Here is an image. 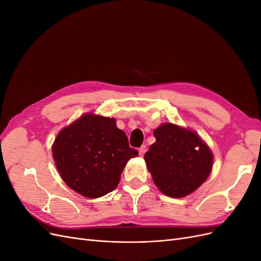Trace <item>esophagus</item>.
<instances>
[{"instance_id": "1", "label": "esophagus", "mask_w": 261, "mask_h": 261, "mask_svg": "<svg viewBox=\"0 0 261 261\" xmlns=\"http://www.w3.org/2000/svg\"><path fill=\"white\" fill-rule=\"evenodd\" d=\"M147 151V147L146 146H141L139 149H138V152H139V155L143 156Z\"/></svg>"}]
</instances>
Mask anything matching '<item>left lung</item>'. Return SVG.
<instances>
[{"instance_id": "1", "label": "left lung", "mask_w": 261, "mask_h": 261, "mask_svg": "<svg viewBox=\"0 0 261 261\" xmlns=\"http://www.w3.org/2000/svg\"><path fill=\"white\" fill-rule=\"evenodd\" d=\"M155 143L144 159L155 186L172 198L198 189L210 175L213 153L196 132L173 123L153 130Z\"/></svg>"}]
</instances>
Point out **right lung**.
Listing matches in <instances>:
<instances>
[{"label": "right lung", "mask_w": 261, "mask_h": 261, "mask_svg": "<svg viewBox=\"0 0 261 261\" xmlns=\"http://www.w3.org/2000/svg\"><path fill=\"white\" fill-rule=\"evenodd\" d=\"M137 155L126 134L117 128L115 118L91 112L61 129L52 145L62 179L92 199L114 191L126 163Z\"/></svg>", "instance_id": "1"}]
</instances>
